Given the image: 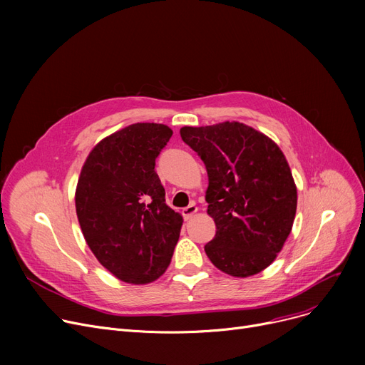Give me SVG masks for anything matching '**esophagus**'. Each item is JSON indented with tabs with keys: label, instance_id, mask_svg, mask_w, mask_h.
<instances>
[{
	"label": "esophagus",
	"instance_id": "1",
	"mask_svg": "<svg viewBox=\"0 0 365 365\" xmlns=\"http://www.w3.org/2000/svg\"><path fill=\"white\" fill-rule=\"evenodd\" d=\"M197 212H198V207L195 205V202H192V204H189L187 207H185V208H183L182 215H183V217H185L186 220H189V219L192 217Z\"/></svg>",
	"mask_w": 365,
	"mask_h": 365
}]
</instances>
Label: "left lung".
I'll return each mask as SVG.
<instances>
[{"label":"left lung","mask_w":365,"mask_h":365,"mask_svg":"<svg viewBox=\"0 0 365 365\" xmlns=\"http://www.w3.org/2000/svg\"><path fill=\"white\" fill-rule=\"evenodd\" d=\"M208 175L207 213L216 235L204 250L222 272L237 278L269 266L290 235L297 189L282 150L241 123L182 127Z\"/></svg>","instance_id":"1"}]
</instances>
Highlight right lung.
Returning <instances> with one entry per match:
<instances>
[{"mask_svg":"<svg viewBox=\"0 0 365 365\" xmlns=\"http://www.w3.org/2000/svg\"><path fill=\"white\" fill-rule=\"evenodd\" d=\"M164 124L138 123L93 148L76 185L83 235L102 266L130 284L160 278L183 219L165 204L155 160L171 138Z\"/></svg>","mask_w":365,"mask_h":365,"instance_id":"add662e5","label":"right lung"}]
</instances>
